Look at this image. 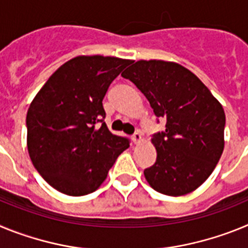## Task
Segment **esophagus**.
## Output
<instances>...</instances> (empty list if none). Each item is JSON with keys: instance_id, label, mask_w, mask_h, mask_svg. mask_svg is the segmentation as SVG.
Listing matches in <instances>:
<instances>
[{"instance_id": "esophagus-1", "label": "esophagus", "mask_w": 248, "mask_h": 248, "mask_svg": "<svg viewBox=\"0 0 248 248\" xmlns=\"http://www.w3.org/2000/svg\"><path fill=\"white\" fill-rule=\"evenodd\" d=\"M131 140H133L135 144L139 143L140 140H141V133H140V131H137V133H134V134H133V137H131Z\"/></svg>"}]
</instances>
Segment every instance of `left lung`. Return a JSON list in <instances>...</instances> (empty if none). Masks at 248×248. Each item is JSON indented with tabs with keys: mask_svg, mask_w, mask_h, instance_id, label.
<instances>
[{
	"mask_svg": "<svg viewBox=\"0 0 248 248\" xmlns=\"http://www.w3.org/2000/svg\"><path fill=\"white\" fill-rule=\"evenodd\" d=\"M150 103L165 130L153 135L156 161L144 170L160 194L181 196L211 175L223 151L222 105L192 72L165 61H138L122 73ZM159 122V120H157Z\"/></svg>",
	"mask_w": 248,
	"mask_h": 248,
	"instance_id": "8db88e82",
	"label": "left lung"
}]
</instances>
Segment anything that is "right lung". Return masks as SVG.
Masks as SVG:
<instances>
[{
  "instance_id": "add662e5",
  "label": "right lung",
  "mask_w": 248,
  "mask_h": 248,
  "mask_svg": "<svg viewBox=\"0 0 248 248\" xmlns=\"http://www.w3.org/2000/svg\"><path fill=\"white\" fill-rule=\"evenodd\" d=\"M130 63L117 57H76L49 77L31 103L26 118L30 157L58 191L69 196L95 191L129 148L128 138L107 128L103 98Z\"/></svg>"
}]
</instances>
